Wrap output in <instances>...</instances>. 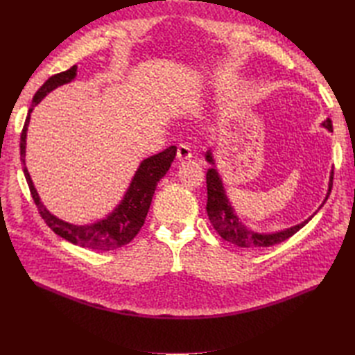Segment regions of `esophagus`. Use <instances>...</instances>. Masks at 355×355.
Returning <instances> with one entry per match:
<instances>
[{"mask_svg":"<svg viewBox=\"0 0 355 355\" xmlns=\"http://www.w3.org/2000/svg\"><path fill=\"white\" fill-rule=\"evenodd\" d=\"M192 158V151L188 145H179L178 148V159L179 161H187Z\"/></svg>","mask_w":355,"mask_h":355,"instance_id":"obj_1","label":"esophagus"}]
</instances>
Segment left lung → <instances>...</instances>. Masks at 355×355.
<instances>
[{
	"label": "left lung",
	"instance_id": "1",
	"mask_svg": "<svg viewBox=\"0 0 355 355\" xmlns=\"http://www.w3.org/2000/svg\"><path fill=\"white\" fill-rule=\"evenodd\" d=\"M321 127L326 128L329 132H333V125L330 118H326V120L321 123ZM206 161L211 167L207 170V216L210 219V223L213 225V228L216 230V232L220 235V237L228 241L234 245L243 247V249H256V247H270L277 243H282L287 240L288 237H292L293 234H296L300 228H304L305 225L311 220V218L324 206L326 200L330 196L331 191V184H333V170L330 171L329 176V185H327V192L323 202L320 204V207L311 214L308 219L304 222H300L297 225H293V227L282 230V231H275V232H259L252 230L249 225H245L241 218L235 211L232 202L230 201L227 196V189H225L222 176L218 171L216 167V159H214L211 148H209L206 151Z\"/></svg>",
	"mask_w": 355,
	"mask_h": 355
}]
</instances>
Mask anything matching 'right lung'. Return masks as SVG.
Wrapping results in <instances>:
<instances>
[{"label":"right lung","instance_id":"1","mask_svg":"<svg viewBox=\"0 0 355 355\" xmlns=\"http://www.w3.org/2000/svg\"><path fill=\"white\" fill-rule=\"evenodd\" d=\"M75 78H77V65H73L65 72L53 75V77H50L44 84H42L40 90L35 93L34 99H32V106L28 111L22 135H20V161H22L24 175L29 185L31 196L34 198L40 214L42 219L46 220L49 227L55 231L59 237L65 239L72 244L87 247V249L99 252H108L130 243L136 237L139 230L142 228L158 182L161 180V178L166 176L176 157L178 149L176 146H168L164 151L142 159L137 170L135 171V175L130 180V184H128L121 201L118 202L114 210L106 214L105 218L98 219L93 223L77 225L55 216V214L42 204L37 188L34 187V182H32L28 171L25 159L26 133L31 121V114L34 111L35 106L44 99L50 92L56 90L60 85H65L73 81Z\"/></svg>","mask_w":355,"mask_h":355}]
</instances>
